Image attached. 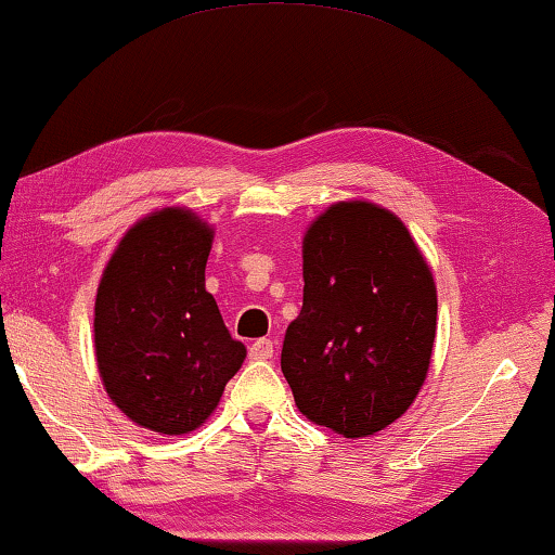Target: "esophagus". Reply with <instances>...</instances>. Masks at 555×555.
I'll list each match as a JSON object with an SVG mask.
<instances>
[{
	"label": "esophagus",
	"mask_w": 555,
	"mask_h": 555,
	"mask_svg": "<svg viewBox=\"0 0 555 555\" xmlns=\"http://www.w3.org/2000/svg\"><path fill=\"white\" fill-rule=\"evenodd\" d=\"M249 359L255 361H268L272 359V340L270 338H260L249 346Z\"/></svg>",
	"instance_id": "obj_1"
}]
</instances>
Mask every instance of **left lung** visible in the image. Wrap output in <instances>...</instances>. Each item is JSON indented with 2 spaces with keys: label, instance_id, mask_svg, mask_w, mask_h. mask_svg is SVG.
<instances>
[{
  "label": "left lung",
  "instance_id": "1",
  "mask_svg": "<svg viewBox=\"0 0 555 555\" xmlns=\"http://www.w3.org/2000/svg\"><path fill=\"white\" fill-rule=\"evenodd\" d=\"M302 308L280 366L295 404L348 439L414 404L437 333V285L404 222L374 202H336L302 237Z\"/></svg>",
  "mask_w": 555,
  "mask_h": 555
}]
</instances>
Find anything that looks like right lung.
<instances>
[{
  "mask_svg": "<svg viewBox=\"0 0 555 555\" xmlns=\"http://www.w3.org/2000/svg\"><path fill=\"white\" fill-rule=\"evenodd\" d=\"M215 227L186 207L139 219L113 249L95 295V361L113 404L158 435L202 427L247 348L204 287Z\"/></svg>",
  "mask_w": 555,
  "mask_h": 555,
  "instance_id": "right-lung-1",
  "label": "right lung"
}]
</instances>
